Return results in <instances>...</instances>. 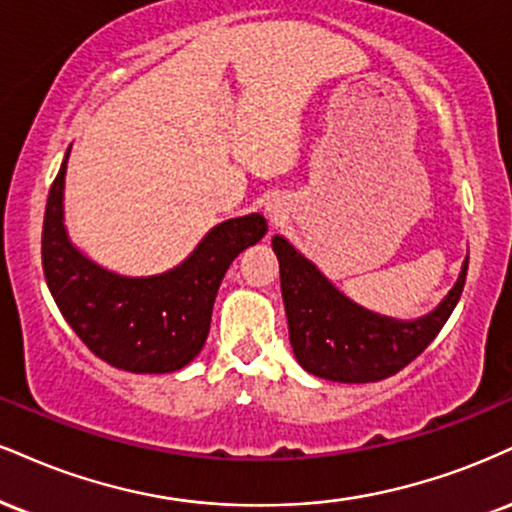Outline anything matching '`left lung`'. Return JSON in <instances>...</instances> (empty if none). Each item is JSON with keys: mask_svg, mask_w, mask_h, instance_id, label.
I'll return each mask as SVG.
<instances>
[{"mask_svg": "<svg viewBox=\"0 0 512 512\" xmlns=\"http://www.w3.org/2000/svg\"><path fill=\"white\" fill-rule=\"evenodd\" d=\"M279 257L288 338L300 367L341 384H369L396 374L422 353L448 322L463 293L467 260L436 310L403 322L369 312L346 298L283 236L272 238Z\"/></svg>", "mask_w": 512, "mask_h": 512, "instance_id": "obj_1", "label": "left lung"}]
</instances>
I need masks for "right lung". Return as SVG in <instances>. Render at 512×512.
Segmentation results:
<instances>
[{
    "label": "right lung",
    "mask_w": 512,
    "mask_h": 512,
    "mask_svg": "<svg viewBox=\"0 0 512 512\" xmlns=\"http://www.w3.org/2000/svg\"><path fill=\"white\" fill-rule=\"evenodd\" d=\"M66 159L49 188L42 224V269L59 312L80 341L112 367L135 374L186 367L205 346L226 269L262 240L267 221L248 214L214 226L188 260L164 274H114L85 257L66 233Z\"/></svg>",
    "instance_id": "1"
}]
</instances>
